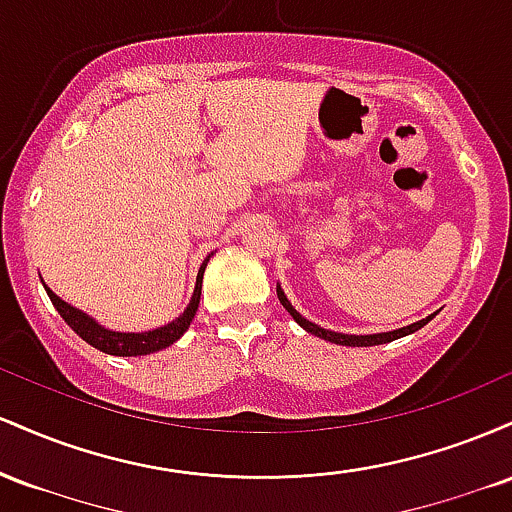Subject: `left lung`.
Returning a JSON list of instances; mask_svg holds the SVG:
<instances>
[{"mask_svg":"<svg viewBox=\"0 0 512 512\" xmlns=\"http://www.w3.org/2000/svg\"><path fill=\"white\" fill-rule=\"evenodd\" d=\"M276 296H279L281 305H284L286 310H289V315L293 317V320L298 322V325L303 327L305 332L315 334V337L325 339V342H332V344H339V346H378V344H387V342H395V339L399 337H407V334H414L419 332L421 327L428 325V322L436 317V313H431L428 317H424V320L419 322H411V325L407 327H399V330H392V332H378V334H344V332H332V330H325V327L315 325V322L305 320V317L298 313L296 308H293L289 298H286L284 289H281V284H276Z\"/></svg>","mask_w":512,"mask_h":512,"instance_id":"1","label":"left lung"}]
</instances>
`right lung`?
<instances>
[{"instance_id": "right-lung-1", "label": "right lung", "mask_w": 512, "mask_h": 512, "mask_svg": "<svg viewBox=\"0 0 512 512\" xmlns=\"http://www.w3.org/2000/svg\"><path fill=\"white\" fill-rule=\"evenodd\" d=\"M211 255H214V252H211ZM211 255H207V260H204L202 267H199L195 291H192V298H190V303H187V308L182 310L175 320H170L168 325L156 327V330H146V332L108 330V327H103L96 317L84 313V310L74 308L72 303L62 301V298L57 296V293L52 291L45 281H43V286H45V291H48L52 305L57 308V313L62 315V320L67 322V325L72 327V330L79 334L86 344H91L93 349L103 351V354H110V356H146V354H156V351H161V349H168L170 344L178 342L182 334L190 330V322L195 320L197 308H199V296H202L204 269H207V262Z\"/></svg>"}]
</instances>
